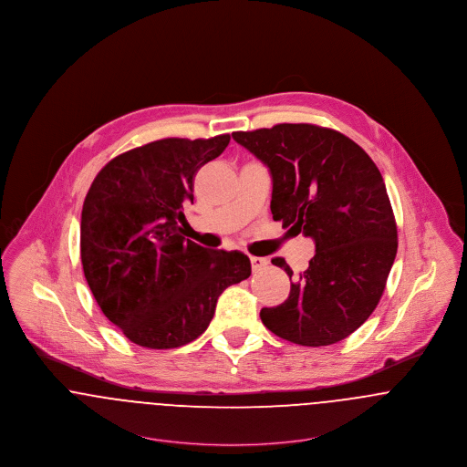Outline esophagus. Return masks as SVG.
Instances as JSON below:
<instances>
[{
	"mask_svg": "<svg viewBox=\"0 0 467 467\" xmlns=\"http://www.w3.org/2000/svg\"><path fill=\"white\" fill-rule=\"evenodd\" d=\"M250 265H252V270H254V272H261V270H265V268L268 266V259L250 255Z\"/></svg>",
	"mask_w": 467,
	"mask_h": 467,
	"instance_id": "1",
	"label": "esophagus"
}]
</instances>
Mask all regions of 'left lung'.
Masks as SVG:
<instances>
[{
  "instance_id": "left-lung-1",
  "label": "left lung",
  "mask_w": 467,
  "mask_h": 467,
  "mask_svg": "<svg viewBox=\"0 0 467 467\" xmlns=\"http://www.w3.org/2000/svg\"><path fill=\"white\" fill-rule=\"evenodd\" d=\"M233 139L268 165L274 220L316 244L287 300L261 310L263 325L308 348L344 340L378 306L397 255V223L378 165L355 140L310 123ZM272 263L293 276L284 257Z\"/></svg>"
}]
</instances>
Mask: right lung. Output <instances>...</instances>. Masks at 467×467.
<instances>
[{
	"mask_svg": "<svg viewBox=\"0 0 467 467\" xmlns=\"http://www.w3.org/2000/svg\"><path fill=\"white\" fill-rule=\"evenodd\" d=\"M229 140V134L153 140L112 159L86 193V282L104 316L138 346L192 342L210 327L222 291L250 276L245 254L201 247L181 227L197 171Z\"/></svg>",
	"mask_w": 467,
	"mask_h": 467,
	"instance_id": "add662e5",
	"label": "right lung"
}]
</instances>
